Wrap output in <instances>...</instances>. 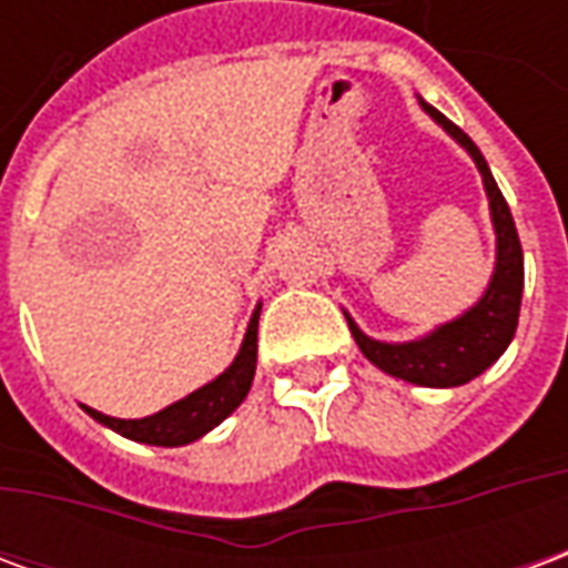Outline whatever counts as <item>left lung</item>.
Listing matches in <instances>:
<instances>
[{"mask_svg":"<svg viewBox=\"0 0 568 568\" xmlns=\"http://www.w3.org/2000/svg\"><path fill=\"white\" fill-rule=\"evenodd\" d=\"M423 109L475 158L477 170L484 175L493 224H496V243H499L493 283H489L487 295L480 297L465 316L440 325L438 332H432L423 341H410V344L371 341L358 332L356 322L349 316L346 322H349V332L356 337L358 349L377 368L407 383H417V386L447 389V386H463V383L475 381L477 374H484L505 353V346L511 344L514 332H517V316H520V295H524V248H520V236L514 227L511 210L501 197L480 149L468 140V133L453 124L450 118L440 115L435 105L423 103Z\"/></svg>","mask_w":568,"mask_h":568,"instance_id":"8db88e82","label":"left lung"}]
</instances>
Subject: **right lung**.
<instances>
[{"mask_svg":"<svg viewBox=\"0 0 568 568\" xmlns=\"http://www.w3.org/2000/svg\"><path fill=\"white\" fill-rule=\"evenodd\" d=\"M258 313L261 307L252 313L246 341L240 346V356L234 358V365L224 371L222 377H215L203 389H197V393H191L175 405L163 407L161 414L145 419H115L93 410V407H84V410L97 423L115 428L118 435H124L130 440H142V444L179 447V444L197 440L212 426H219L227 414H234L240 402L246 398L252 377H255V362H258Z\"/></svg>","mask_w":568,"mask_h":568,"instance_id":"obj_1","label":"right lung"}]
</instances>
